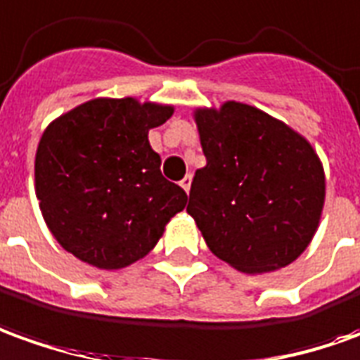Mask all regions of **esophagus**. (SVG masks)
Listing matches in <instances>:
<instances>
[{
	"label": "esophagus",
	"mask_w": 360,
	"mask_h": 360,
	"mask_svg": "<svg viewBox=\"0 0 360 360\" xmlns=\"http://www.w3.org/2000/svg\"><path fill=\"white\" fill-rule=\"evenodd\" d=\"M180 186H182V188H184L186 192H190V186H192V174L184 176V178H182V180H180Z\"/></svg>",
	"instance_id": "esophagus-1"
}]
</instances>
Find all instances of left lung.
I'll list each match as a JSON object with an SVG mask.
<instances>
[{
	"mask_svg": "<svg viewBox=\"0 0 360 360\" xmlns=\"http://www.w3.org/2000/svg\"><path fill=\"white\" fill-rule=\"evenodd\" d=\"M207 165L195 170L188 213L210 251L233 269L288 266L314 239L326 172L306 137L241 101L195 108Z\"/></svg>",
	"mask_w": 360,
	"mask_h": 360,
	"instance_id": "obj_1",
	"label": "left lung"
}]
</instances>
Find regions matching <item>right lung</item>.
<instances>
[{"instance_id":"obj_1","label":"right lung","mask_w":360,"mask_h":360,"mask_svg":"<svg viewBox=\"0 0 360 360\" xmlns=\"http://www.w3.org/2000/svg\"><path fill=\"white\" fill-rule=\"evenodd\" d=\"M172 113L166 103L96 98L49 123L34 155V194L64 251L117 270L155 249L188 202L148 143Z\"/></svg>"}]
</instances>
